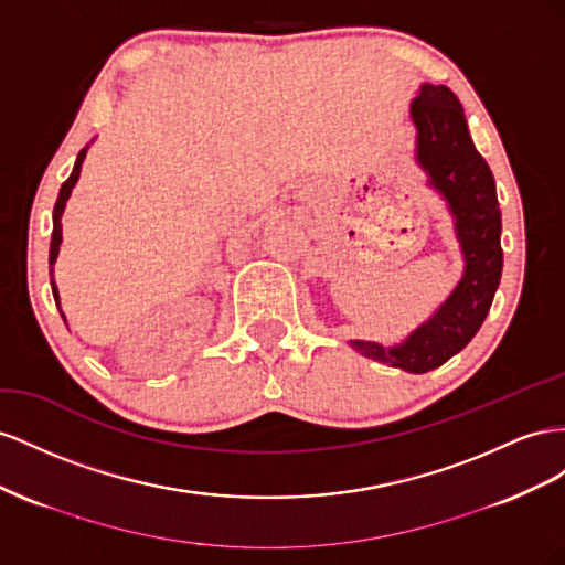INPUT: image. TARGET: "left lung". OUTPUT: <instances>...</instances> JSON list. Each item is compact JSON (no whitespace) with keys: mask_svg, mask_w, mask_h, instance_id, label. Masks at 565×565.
<instances>
[{"mask_svg":"<svg viewBox=\"0 0 565 565\" xmlns=\"http://www.w3.org/2000/svg\"><path fill=\"white\" fill-rule=\"evenodd\" d=\"M409 110L416 125V163L455 217L463 274L440 308L399 345L383 348L372 341H350V345L381 364L426 374L469 345L490 312L504 263L499 244L502 213L492 170L473 147L455 92L424 83Z\"/></svg>","mask_w":565,"mask_h":565,"instance_id":"obj_1","label":"left lung"}]
</instances>
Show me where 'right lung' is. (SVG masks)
<instances>
[{
    "label": "right lung",
    "instance_id": "add662e5",
    "mask_svg": "<svg viewBox=\"0 0 565 565\" xmlns=\"http://www.w3.org/2000/svg\"><path fill=\"white\" fill-rule=\"evenodd\" d=\"M87 149H89V147H85L83 151L77 153V160H75V166H73V172H71L68 180L63 182V186H61V191H58L56 205H54V232H52V244H50V267H52V269H50V274H52V294H54L56 305H58V288H56V284H54V263H56L58 248H61V241H63V236H61V215H63V211H66V201H68V196H71L73 186L77 184V177H79V170H83ZM61 317H63V312H61Z\"/></svg>",
    "mask_w": 565,
    "mask_h": 565
}]
</instances>
